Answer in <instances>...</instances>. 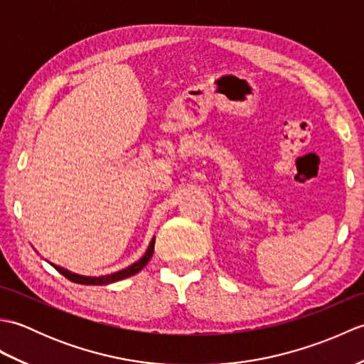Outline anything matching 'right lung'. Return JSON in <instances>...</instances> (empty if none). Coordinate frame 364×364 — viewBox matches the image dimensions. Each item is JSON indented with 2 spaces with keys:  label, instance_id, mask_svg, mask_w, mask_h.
Segmentation results:
<instances>
[{
  "label": "right lung",
  "instance_id": "add662e5",
  "mask_svg": "<svg viewBox=\"0 0 364 364\" xmlns=\"http://www.w3.org/2000/svg\"><path fill=\"white\" fill-rule=\"evenodd\" d=\"M153 252H154V237L150 241L149 244V249H146V252L144 253V257L141 259H137L136 262H133V264L119 270V272H114V274H107V275H102V277H87V275H80V274H75V272H70L68 269H64L60 267L58 264H53V262H50V264L59 270V274H63L65 278H68V280L73 282V283H80V284H109V283H115V282H120V280H125V278L131 277V275H136L137 272H141V270L146 266V262L150 261V258L153 257Z\"/></svg>",
  "mask_w": 364,
  "mask_h": 364
}]
</instances>
